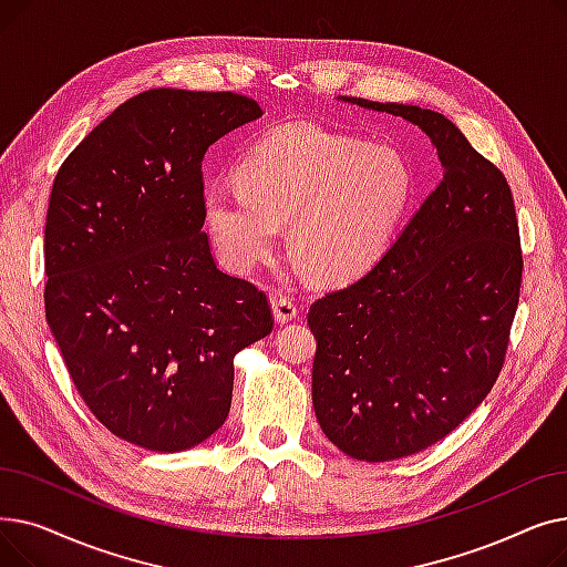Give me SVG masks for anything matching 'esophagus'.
<instances>
[{"mask_svg": "<svg viewBox=\"0 0 567 567\" xmlns=\"http://www.w3.org/2000/svg\"><path fill=\"white\" fill-rule=\"evenodd\" d=\"M271 308H274V317L278 323H287V321L296 319V315H299V308H296V303L291 299H287V296H274Z\"/></svg>", "mask_w": 567, "mask_h": 567, "instance_id": "1", "label": "esophagus"}]
</instances>
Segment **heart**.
I'll return each mask as SVG.
<instances>
[{
	"mask_svg": "<svg viewBox=\"0 0 567 567\" xmlns=\"http://www.w3.org/2000/svg\"><path fill=\"white\" fill-rule=\"evenodd\" d=\"M236 184L208 186L204 220L227 266L250 271L289 220V252L319 282H347L381 257L413 193L406 161L385 144L287 126L238 163Z\"/></svg>",
	"mask_w": 567,
	"mask_h": 567,
	"instance_id": "1",
	"label": "heart"
}]
</instances>
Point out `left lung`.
<instances>
[{
	"label": "left lung",
	"mask_w": 567,
	"mask_h": 567,
	"mask_svg": "<svg viewBox=\"0 0 567 567\" xmlns=\"http://www.w3.org/2000/svg\"><path fill=\"white\" fill-rule=\"evenodd\" d=\"M342 101L419 126L443 167L370 271L308 312L323 434L353 460L391 462L451 434L492 391L519 303V227L505 176L451 118L419 105Z\"/></svg>",
	"instance_id": "8db88e82"
}]
</instances>
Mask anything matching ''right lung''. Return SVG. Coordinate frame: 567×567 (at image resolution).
<instances>
[{
	"mask_svg": "<svg viewBox=\"0 0 567 567\" xmlns=\"http://www.w3.org/2000/svg\"><path fill=\"white\" fill-rule=\"evenodd\" d=\"M264 112L231 92L148 89L59 167L45 220V319L84 404L156 453L227 419L234 355L266 338V293L216 266L206 148Z\"/></svg>",
	"mask_w": 567,
	"mask_h": 567,
	"instance_id": "right-lung-1",
	"label": "right lung"
}]
</instances>
